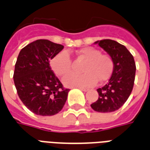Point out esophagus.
Masks as SVG:
<instances>
[{"mask_svg": "<svg viewBox=\"0 0 150 150\" xmlns=\"http://www.w3.org/2000/svg\"><path fill=\"white\" fill-rule=\"evenodd\" d=\"M79 89H81V90L83 92H87L89 90V89H87V88H83V87H80Z\"/></svg>", "mask_w": 150, "mask_h": 150, "instance_id": "obj_1", "label": "esophagus"}]
</instances>
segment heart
Instances as JSON below:
<instances>
[{"label": "heart", "instance_id": "1", "mask_svg": "<svg viewBox=\"0 0 150 150\" xmlns=\"http://www.w3.org/2000/svg\"><path fill=\"white\" fill-rule=\"evenodd\" d=\"M78 55L85 59L82 71L84 74H70L63 78L64 84L67 86H92L97 80L102 82L107 81L114 70V61L111 57L101 54L100 50L91 47L78 50ZM50 67L55 75L58 76L70 72L72 68L71 60L67 51L56 54L50 61Z\"/></svg>", "mask_w": 150, "mask_h": 150}]
</instances>
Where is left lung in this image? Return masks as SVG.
<instances>
[{
    "instance_id": "1",
    "label": "left lung",
    "mask_w": 150,
    "mask_h": 150,
    "mask_svg": "<svg viewBox=\"0 0 150 150\" xmlns=\"http://www.w3.org/2000/svg\"><path fill=\"white\" fill-rule=\"evenodd\" d=\"M98 43L114 61V70L109 82L97 89L98 100L91 104L95 111L110 113L124 105L132 91L135 76L134 57L124 45L112 40H103Z\"/></svg>"
}]
</instances>
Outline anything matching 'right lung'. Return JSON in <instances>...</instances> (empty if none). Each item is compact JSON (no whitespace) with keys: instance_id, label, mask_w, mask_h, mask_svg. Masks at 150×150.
I'll use <instances>...</instances> for the list:
<instances>
[{"instance_id":"1","label":"right lung","mask_w":150,"mask_h":150,"mask_svg":"<svg viewBox=\"0 0 150 150\" xmlns=\"http://www.w3.org/2000/svg\"><path fill=\"white\" fill-rule=\"evenodd\" d=\"M64 46L47 40H37L22 48L18 56L14 82L18 95L25 107L40 116L61 111L68 89H64L50 66V60Z\"/></svg>"}]
</instances>
